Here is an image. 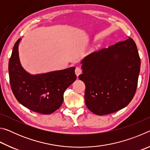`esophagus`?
Here are the masks:
<instances>
[{
  "instance_id": "34e87169",
  "label": "esophagus",
  "mask_w": 150,
  "mask_h": 150,
  "mask_svg": "<svg viewBox=\"0 0 150 150\" xmlns=\"http://www.w3.org/2000/svg\"><path fill=\"white\" fill-rule=\"evenodd\" d=\"M75 74H76V75L78 76L80 74H81V73H82V69H81L80 67H77L75 68Z\"/></svg>"
}]
</instances>
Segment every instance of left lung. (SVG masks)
I'll use <instances>...</instances> for the list:
<instances>
[{"label": "left lung", "mask_w": 150, "mask_h": 150, "mask_svg": "<svg viewBox=\"0 0 150 150\" xmlns=\"http://www.w3.org/2000/svg\"><path fill=\"white\" fill-rule=\"evenodd\" d=\"M79 79L85 85L87 108L97 115L123 108L135 95L140 70L136 43L129 38L87 55Z\"/></svg>", "instance_id": "left-lung-1"}]
</instances>
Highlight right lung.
Returning <instances> with one entry per match:
<instances>
[{"label":"right lung","instance_id":"right-lung-1","mask_svg":"<svg viewBox=\"0 0 150 150\" xmlns=\"http://www.w3.org/2000/svg\"><path fill=\"white\" fill-rule=\"evenodd\" d=\"M15 43L8 63L10 83L17 100L25 107L42 115H50L60 108L65 91L77 79L75 67L32 75L20 65L18 44Z\"/></svg>","mask_w":150,"mask_h":150}]
</instances>
